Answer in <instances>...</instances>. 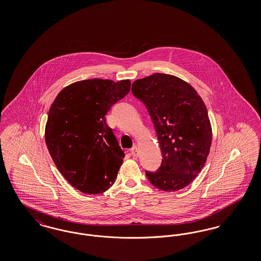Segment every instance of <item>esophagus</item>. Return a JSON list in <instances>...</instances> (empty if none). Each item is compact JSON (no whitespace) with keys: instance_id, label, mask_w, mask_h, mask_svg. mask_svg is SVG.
<instances>
[{"instance_id":"34e87169","label":"esophagus","mask_w":261,"mask_h":261,"mask_svg":"<svg viewBox=\"0 0 261 261\" xmlns=\"http://www.w3.org/2000/svg\"><path fill=\"white\" fill-rule=\"evenodd\" d=\"M130 152H131V154H132V156H134V158L138 156L139 150H138V148H137L136 146H134L132 149H130Z\"/></svg>"}]
</instances>
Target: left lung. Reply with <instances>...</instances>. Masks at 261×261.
I'll return each mask as SVG.
<instances>
[{"mask_svg":"<svg viewBox=\"0 0 261 261\" xmlns=\"http://www.w3.org/2000/svg\"><path fill=\"white\" fill-rule=\"evenodd\" d=\"M132 94L146 106L162 150L159 169L146 171L149 183L165 192L185 188L200 172L211 149L204 102L190 84L164 73L134 81Z\"/></svg>","mask_w":261,"mask_h":261,"instance_id":"8db88e82","label":"left lung"}]
</instances>
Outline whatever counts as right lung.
<instances>
[{
	"instance_id": "add662e5",
	"label": "right lung",
	"mask_w": 261,
	"mask_h": 261,
	"mask_svg": "<svg viewBox=\"0 0 261 261\" xmlns=\"http://www.w3.org/2000/svg\"><path fill=\"white\" fill-rule=\"evenodd\" d=\"M130 86V80H82L62 89L50 106L45 130L50 156L84 194H101L115 182L125 154L106 115Z\"/></svg>"
}]
</instances>
